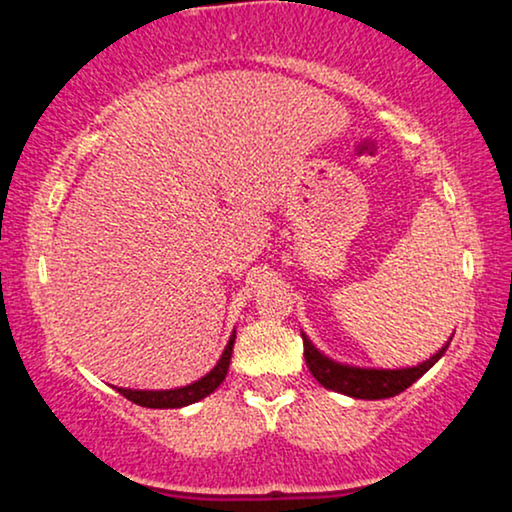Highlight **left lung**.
<instances>
[{
    "label": "left lung",
    "mask_w": 512,
    "mask_h": 512,
    "mask_svg": "<svg viewBox=\"0 0 512 512\" xmlns=\"http://www.w3.org/2000/svg\"><path fill=\"white\" fill-rule=\"evenodd\" d=\"M448 344H445L436 356H431L428 361L421 363V366L399 368V370H375V368H351V366H342V363H334L327 356H322L303 334V356H305V363H308L310 373L315 375L317 383L325 385L327 390L342 392V395H349L356 399H385V397L399 395V392L407 390L411 383H416V380H419L421 375H424L426 370L445 354Z\"/></svg>",
    "instance_id": "8db88e82"
}]
</instances>
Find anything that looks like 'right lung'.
<instances>
[{
  "mask_svg": "<svg viewBox=\"0 0 512 512\" xmlns=\"http://www.w3.org/2000/svg\"><path fill=\"white\" fill-rule=\"evenodd\" d=\"M233 342H236V334L228 342L226 351L219 358L214 370L204 375L202 380L197 383L187 385V387H178V390H125V387H115L122 397H127L129 402L139 404V407H149V409H178V407H187V404H195L199 399H204L207 395L219 387L223 380H226L228 373V363H231V354H233Z\"/></svg>",
  "mask_w": 512,
  "mask_h": 512,
  "instance_id": "right-lung-1",
  "label": "right lung"
}]
</instances>
